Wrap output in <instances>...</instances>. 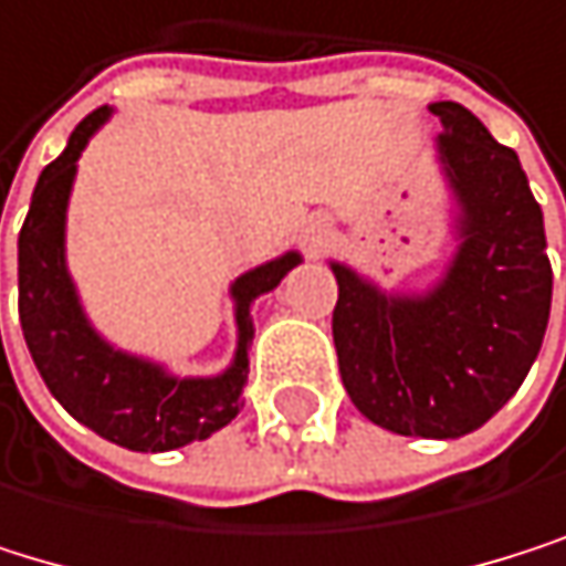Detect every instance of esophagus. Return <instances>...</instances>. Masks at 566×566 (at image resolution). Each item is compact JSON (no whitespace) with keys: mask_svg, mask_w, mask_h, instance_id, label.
<instances>
[{"mask_svg":"<svg viewBox=\"0 0 566 566\" xmlns=\"http://www.w3.org/2000/svg\"><path fill=\"white\" fill-rule=\"evenodd\" d=\"M327 239H331V222L324 219V216H310L303 226H300V245L306 249V252H317L327 245Z\"/></svg>","mask_w":566,"mask_h":566,"instance_id":"esophagus-1","label":"esophagus"}]
</instances>
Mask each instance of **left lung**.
Masks as SVG:
<instances>
[{
  "instance_id": "8db88e82",
  "label": "left lung",
  "mask_w": 566,
  "mask_h": 566,
  "mask_svg": "<svg viewBox=\"0 0 566 566\" xmlns=\"http://www.w3.org/2000/svg\"><path fill=\"white\" fill-rule=\"evenodd\" d=\"M436 155L455 202V252L426 293H385L344 263L334 347L354 408L395 436L459 439L516 395L541 354L554 273L544 212L513 148L452 101Z\"/></svg>"
}]
</instances>
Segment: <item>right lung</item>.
I'll list each match as a JSON object with an SVG mask.
<instances>
[{
	"mask_svg": "<svg viewBox=\"0 0 566 566\" xmlns=\"http://www.w3.org/2000/svg\"><path fill=\"white\" fill-rule=\"evenodd\" d=\"M111 114V107H97L83 117L33 188L19 232V324L50 395L80 426L130 452H168L209 439L239 415L256 334L252 303L280 286L300 252H283L232 283L239 340L232 364L216 378H178L148 357L107 344L83 314L66 270V206L76 161Z\"/></svg>",
	"mask_w": 566,
	"mask_h": 566,
	"instance_id": "right-lung-1",
	"label": "right lung"
}]
</instances>
